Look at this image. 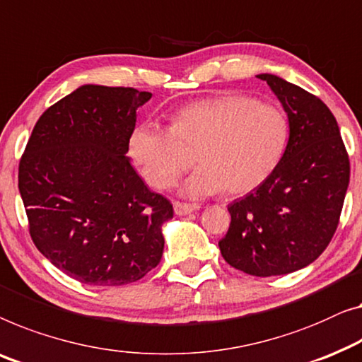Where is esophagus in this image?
Returning <instances> with one entry per match:
<instances>
[{"label":"esophagus","mask_w":362,"mask_h":362,"mask_svg":"<svg viewBox=\"0 0 362 362\" xmlns=\"http://www.w3.org/2000/svg\"><path fill=\"white\" fill-rule=\"evenodd\" d=\"M173 207H175L176 216H187V214H191L199 209V206H196V204H186L180 201L173 202Z\"/></svg>","instance_id":"1"}]
</instances>
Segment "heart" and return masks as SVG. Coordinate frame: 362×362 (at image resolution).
<instances>
[{"instance_id":"obj_1","label":"heart","mask_w":362,"mask_h":362,"mask_svg":"<svg viewBox=\"0 0 362 362\" xmlns=\"http://www.w3.org/2000/svg\"><path fill=\"white\" fill-rule=\"evenodd\" d=\"M289 124L271 103L230 93L192 101L173 114L171 130L145 120L130 130L127 148L140 175L166 189L191 165L199 168L181 192L204 197L225 191L246 194L268 180L284 153Z\"/></svg>"}]
</instances>
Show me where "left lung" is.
<instances>
[{
	"label": "left lung",
	"instance_id": "1",
	"mask_svg": "<svg viewBox=\"0 0 362 362\" xmlns=\"http://www.w3.org/2000/svg\"><path fill=\"white\" fill-rule=\"evenodd\" d=\"M284 107L289 140L268 180L228 206L223 259L246 274H289L313 263L332 242L349 185V158L322 99L261 73Z\"/></svg>",
	"mask_w": 362,
	"mask_h": 362
}]
</instances>
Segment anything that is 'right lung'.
Segmentation results:
<instances>
[{
  "label": "right lung",
  "instance_id": "1",
  "mask_svg": "<svg viewBox=\"0 0 362 362\" xmlns=\"http://www.w3.org/2000/svg\"><path fill=\"white\" fill-rule=\"evenodd\" d=\"M151 93L83 85L42 114L19 163L34 245L90 286L135 282L160 263L166 197L130 165L127 140Z\"/></svg>",
  "mask_w": 362,
  "mask_h": 362
}]
</instances>
